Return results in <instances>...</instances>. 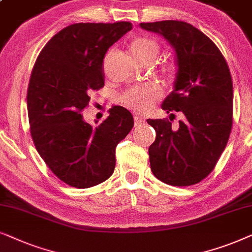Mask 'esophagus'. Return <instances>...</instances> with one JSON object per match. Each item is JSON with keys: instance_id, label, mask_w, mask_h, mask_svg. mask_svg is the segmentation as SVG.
Instances as JSON below:
<instances>
[{"instance_id": "34e87169", "label": "esophagus", "mask_w": 252, "mask_h": 252, "mask_svg": "<svg viewBox=\"0 0 252 252\" xmlns=\"http://www.w3.org/2000/svg\"><path fill=\"white\" fill-rule=\"evenodd\" d=\"M133 119H135V123H136V126H142V124L145 123V120H144L143 117L138 116V115H135V117H133Z\"/></svg>"}]
</instances>
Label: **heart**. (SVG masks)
I'll use <instances>...</instances> for the list:
<instances>
[{
    "label": "heart",
    "mask_w": 252,
    "mask_h": 252,
    "mask_svg": "<svg viewBox=\"0 0 252 252\" xmlns=\"http://www.w3.org/2000/svg\"><path fill=\"white\" fill-rule=\"evenodd\" d=\"M130 53L137 62L156 61L160 53V47L152 39L137 38L130 43ZM160 91L156 86L149 85L144 87H135L123 95V102L126 106L137 110H146L151 105L159 99Z\"/></svg>",
    "instance_id": "obj_1"
}]
</instances>
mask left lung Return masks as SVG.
I'll return each mask as SVG.
<instances>
[{
  "instance_id": "1",
  "label": "left lung",
  "mask_w": 252,
  "mask_h": 252,
  "mask_svg": "<svg viewBox=\"0 0 252 252\" xmlns=\"http://www.w3.org/2000/svg\"><path fill=\"white\" fill-rule=\"evenodd\" d=\"M163 36L175 53L177 72L173 91L161 108L174 117L147 120L156 130L149 149L151 170L158 180L175 187L192 186L212 172L233 126V82L222 54L209 36L179 21L140 23Z\"/></svg>"
}]
</instances>
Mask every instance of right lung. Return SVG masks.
<instances>
[{"label":"right lung","instance_id":"1","mask_svg":"<svg viewBox=\"0 0 252 252\" xmlns=\"http://www.w3.org/2000/svg\"><path fill=\"white\" fill-rule=\"evenodd\" d=\"M131 23H77L46 46L32 70L28 113L35 149L49 169L69 186L85 189L109 179L115 149L133 126L128 109L114 106L98 126L84 121L90 92L105 84L102 62ZM96 123V121H95Z\"/></svg>","mask_w":252,"mask_h":252}]
</instances>
